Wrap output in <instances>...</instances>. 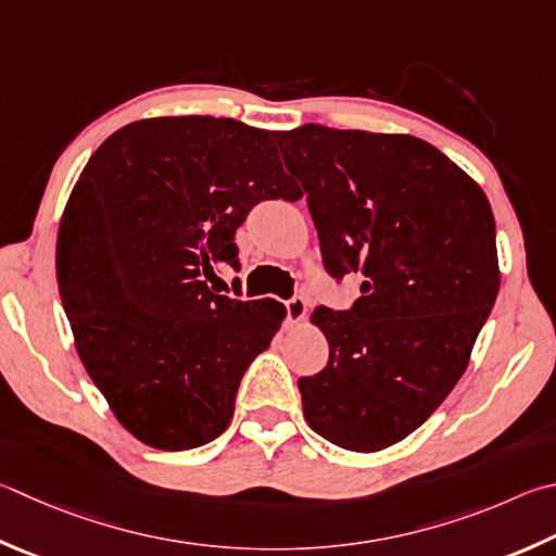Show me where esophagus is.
Listing matches in <instances>:
<instances>
[{
	"label": "esophagus",
	"instance_id": "obj_1",
	"mask_svg": "<svg viewBox=\"0 0 556 556\" xmlns=\"http://www.w3.org/2000/svg\"><path fill=\"white\" fill-rule=\"evenodd\" d=\"M285 306H287V320L291 323V326H296V323L306 318L308 304H306L304 296H291Z\"/></svg>",
	"mask_w": 556,
	"mask_h": 556
}]
</instances>
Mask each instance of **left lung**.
<instances>
[{"label":"left lung","mask_w":556,"mask_h":556,"mask_svg":"<svg viewBox=\"0 0 556 556\" xmlns=\"http://www.w3.org/2000/svg\"><path fill=\"white\" fill-rule=\"evenodd\" d=\"M275 138L330 277H365L350 311H313L330 355L299 379L304 416L332 445L379 452L467 369L498 296L496 220L477 181L420 138L318 124Z\"/></svg>","instance_id":"left-lung-1"}]
</instances>
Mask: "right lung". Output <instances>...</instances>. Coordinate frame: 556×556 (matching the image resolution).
I'll list each match as a JSON object with an SVG mask.
<instances>
[{"mask_svg":"<svg viewBox=\"0 0 556 556\" xmlns=\"http://www.w3.org/2000/svg\"><path fill=\"white\" fill-rule=\"evenodd\" d=\"M275 134L214 116L118 128L89 157L58 236V287L77 355L130 435L157 450L228 428L277 301L214 294L236 230L265 199H296Z\"/></svg>","mask_w":556,"mask_h":556,"instance_id":"obj_1","label":"right lung"}]
</instances>
